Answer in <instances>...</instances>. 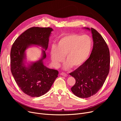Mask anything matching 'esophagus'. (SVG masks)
Here are the masks:
<instances>
[{"label":"esophagus","instance_id":"34e87169","mask_svg":"<svg viewBox=\"0 0 121 121\" xmlns=\"http://www.w3.org/2000/svg\"><path fill=\"white\" fill-rule=\"evenodd\" d=\"M61 74L62 75V76H63V77H67L68 76V74H67V73H63V72H62V73H61Z\"/></svg>","mask_w":121,"mask_h":121}]
</instances>
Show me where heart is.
Wrapping results in <instances>:
<instances>
[{"instance_id":"1","label":"heart","mask_w":121,"mask_h":121,"mask_svg":"<svg viewBox=\"0 0 121 121\" xmlns=\"http://www.w3.org/2000/svg\"><path fill=\"white\" fill-rule=\"evenodd\" d=\"M93 46L92 38L87 35L69 34L62 37L50 50L53 65L59 66L65 57V68H77L83 64L89 56Z\"/></svg>"}]
</instances>
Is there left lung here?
<instances>
[{
	"instance_id": "left-lung-1",
	"label": "left lung",
	"mask_w": 121,
	"mask_h": 121,
	"mask_svg": "<svg viewBox=\"0 0 121 121\" xmlns=\"http://www.w3.org/2000/svg\"><path fill=\"white\" fill-rule=\"evenodd\" d=\"M91 30L94 44L89 58L69 73L75 79L71 90L81 98H87L96 94L104 84L110 69V52L107 44L96 29L91 28Z\"/></svg>"
}]
</instances>
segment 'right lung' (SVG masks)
Instances as JSON below:
<instances>
[{"label": "right lung", "instance_id": "add662e5", "mask_svg": "<svg viewBox=\"0 0 121 121\" xmlns=\"http://www.w3.org/2000/svg\"><path fill=\"white\" fill-rule=\"evenodd\" d=\"M53 29L50 27H33L24 31L13 44L10 53L11 71L17 84L25 94L38 97L47 93L58 77V71L48 69L43 64L46 53L43 50L42 58L28 67L23 62L25 51L32 44L42 47L46 50L49 37Z\"/></svg>", "mask_w": 121, "mask_h": 121}]
</instances>
